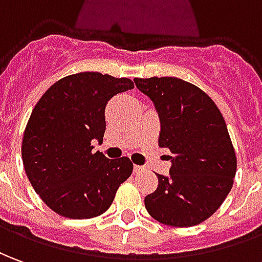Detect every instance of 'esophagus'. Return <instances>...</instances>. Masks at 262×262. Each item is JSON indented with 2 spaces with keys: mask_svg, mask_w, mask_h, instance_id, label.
Returning <instances> with one entry per match:
<instances>
[{
  "mask_svg": "<svg viewBox=\"0 0 262 262\" xmlns=\"http://www.w3.org/2000/svg\"><path fill=\"white\" fill-rule=\"evenodd\" d=\"M141 171H144V167H141V165H134V172H141Z\"/></svg>",
  "mask_w": 262,
  "mask_h": 262,
  "instance_id": "34e87169",
  "label": "esophagus"
}]
</instances>
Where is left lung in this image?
I'll return each instance as SVG.
<instances>
[{
	"label": "left lung",
	"instance_id": "obj_1",
	"mask_svg": "<svg viewBox=\"0 0 262 262\" xmlns=\"http://www.w3.org/2000/svg\"><path fill=\"white\" fill-rule=\"evenodd\" d=\"M161 122L158 144L171 154L169 176L144 200L151 217L171 227L210 218L232 188L237 157L223 114L203 90L176 77L135 78Z\"/></svg>",
	"mask_w": 262,
	"mask_h": 262
}]
</instances>
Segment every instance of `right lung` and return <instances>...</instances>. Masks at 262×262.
I'll return each instance as SVG.
<instances>
[{"mask_svg":"<svg viewBox=\"0 0 262 262\" xmlns=\"http://www.w3.org/2000/svg\"><path fill=\"white\" fill-rule=\"evenodd\" d=\"M134 88L129 78L78 73L52 84L34 107L23 138L25 172L54 212L84 220L104 214L133 172L127 157L108 160L102 142L105 107L117 94Z\"/></svg>","mask_w":262,"mask_h":262,"instance_id":"obj_1","label":"right lung"}]
</instances>
